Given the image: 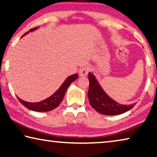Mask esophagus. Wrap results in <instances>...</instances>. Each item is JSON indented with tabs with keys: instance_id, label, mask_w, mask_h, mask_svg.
<instances>
[{
	"instance_id": "1",
	"label": "esophagus",
	"mask_w": 157,
	"mask_h": 157,
	"mask_svg": "<svg viewBox=\"0 0 157 157\" xmlns=\"http://www.w3.org/2000/svg\"><path fill=\"white\" fill-rule=\"evenodd\" d=\"M89 71V69L88 67H82V68H81L80 69H79V75L80 77L86 76V75L88 74Z\"/></svg>"
}]
</instances>
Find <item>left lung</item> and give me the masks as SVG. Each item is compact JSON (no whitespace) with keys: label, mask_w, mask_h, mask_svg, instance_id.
<instances>
[{"label":"left lung","mask_w":157,"mask_h":157,"mask_svg":"<svg viewBox=\"0 0 157 157\" xmlns=\"http://www.w3.org/2000/svg\"><path fill=\"white\" fill-rule=\"evenodd\" d=\"M88 78L89 88L87 95L89 103L99 113L105 115H117L128 111L135 105V104L124 105L117 103L105 93L93 74L89 73Z\"/></svg>","instance_id":"1"}]
</instances>
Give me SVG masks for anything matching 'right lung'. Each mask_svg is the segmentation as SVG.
Segmentation results:
<instances>
[{"label": "right lung", "instance_id": "obj_1", "mask_svg": "<svg viewBox=\"0 0 157 157\" xmlns=\"http://www.w3.org/2000/svg\"><path fill=\"white\" fill-rule=\"evenodd\" d=\"M36 29L37 27L31 29L29 30V31H33ZM28 33L29 31H27L26 33L24 34V36H25V35ZM78 78V75L77 73L73 75L69 76L55 93L52 94V95L51 96H49V98L44 99V100L40 102H38V103H29V102H26L21 100V99L19 98H18V100L20 101V103L22 105H24L26 108L29 109V110L36 112L51 111L59 105V104L61 103L62 100H63L64 95H65V93L68 87V86L73 82L75 80Z\"/></svg>", "mask_w": 157, "mask_h": 157}]
</instances>
